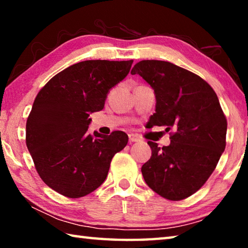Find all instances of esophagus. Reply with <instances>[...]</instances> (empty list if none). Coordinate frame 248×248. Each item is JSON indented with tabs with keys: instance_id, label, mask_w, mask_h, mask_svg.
I'll return each instance as SVG.
<instances>
[{
	"instance_id": "esophagus-1",
	"label": "esophagus",
	"mask_w": 248,
	"mask_h": 248,
	"mask_svg": "<svg viewBox=\"0 0 248 248\" xmlns=\"http://www.w3.org/2000/svg\"><path fill=\"white\" fill-rule=\"evenodd\" d=\"M129 141L130 142H139L140 141V138L137 137L136 134L131 133V134H129Z\"/></svg>"
}]
</instances>
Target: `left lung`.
Listing matches in <instances>:
<instances>
[{
    "mask_svg": "<svg viewBox=\"0 0 248 248\" xmlns=\"http://www.w3.org/2000/svg\"><path fill=\"white\" fill-rule=\"evenodd\" d=\"M131 74L154 90L151 127L174 131L169 146L148 142L152 155L141 169L145 183L165 199L188 198L203 186L224 152L228 123L219 98L204 79L167 61H140Z\"/></svg>",
    "mask_w": 248,
    "mask_h": 248,
    "instance_id": "1",
    "label": "left lung"
}]
</instances>
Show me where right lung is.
Segmentation results:
<instances>
[{
	"instance_id": "1",
	"label": "right lung",
	"mask_w": 248,
	"mask_h": 248,
	"mask_svg": "<svg viewBox=\"0 0 248 248\" xmlns=\"http://www.w3.org/2000/svg\"><path fill=\"white\" fill-rule=\"evenodd\" d=\"M133 60H87L61 71L37 94L26 123V145L37 173L68 198L91 194L107 177L111 158L128 143L124 131L87 132L90 114L104 108L110 89Z\"/></svg>"
}]
</instances>
